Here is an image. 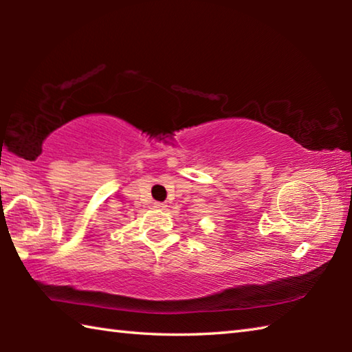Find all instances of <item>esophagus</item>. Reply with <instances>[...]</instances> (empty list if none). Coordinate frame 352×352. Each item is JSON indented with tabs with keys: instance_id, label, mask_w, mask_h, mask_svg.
<instances>
[{
	"instance_id": "obj_1",
	"label": "esophagus",
	"mask_w": 352,
	"mask_h": 352,
	"mask_svg": "<svg viewBox=\"0 0 352 352\" xmlns=\"http://www.w3.org/2000/svg\"><path fill=\"white\" fill-rule=\"evenodd\" d=\"M155 208H158V210H166V208H168V205L160 204V201H158V204H155Z\"/></svg>"
}]
</instances>
